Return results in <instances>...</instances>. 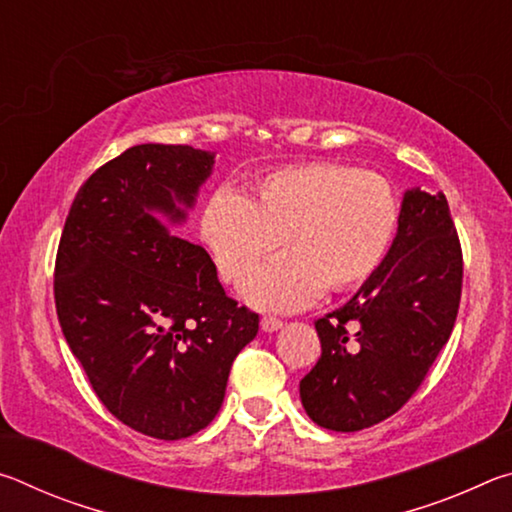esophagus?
Segmentation results:
<instances>
[{
  "label": "esophagus",
  "instance_id": "34e87169",
  "mask_svg": "<svg viewBox=\"0 0 512 512\" xmlns=\"http://www.w3.org/2000/svg\"><path fill=\"white\" fill-rule=\"evenodd\" d=\"M259 325H262L264 332H277V329H280L284 323H282L280 318H275V316H262V320H259Z\"/></svg>",
  "mask_w": 512,
  "mask_h": 512
}]
</instances>
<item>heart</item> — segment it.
<instances>
[{
	"label": "heart",
	"instance_id": "heart-1",
	"mask_svg": "<svg viewBox=\"0 0 512 512\" xmlns=\"http://www.w3.org/2000/svg\"><path fill=\"white\" fill-rule=\"evenodd\" d=\"M400 205L377 173L345 164H289L264 173L241 196L214 192L201 212V239L225 282H237L280 248L287 255L255 268L244 298L259 309L307 307L325 289L350 291L375 275L393 244Z\"/></svg>",
	"mask_w": 512,
	"mask_h": 512
}]
</instances>
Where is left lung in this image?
I'll use <instances>...</instances> for the list:
<instances>
[{"mask_svg": "<svg viewBox=\"0 0 512 512\" xmlns=\"http://www.w3.org/2000/svg\"><path fill=\"white\" fill-rule=\"evenodd\" d=\"M461 287V241L445 194L409 189L375 275L316 320L323 352L300 381L309 418L332 431H359L400 411L449 341Z\"/></svg>", "mask_w": 512, "mask_h": 512, "instance_id": "left-lung-1", "label": "left lung"}]
</instances>
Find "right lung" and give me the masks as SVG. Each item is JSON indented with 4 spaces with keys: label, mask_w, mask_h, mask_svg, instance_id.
Here are the masks:
<instances>
[{
    "label": "right lung",
    "mask_w": 512,
    "mask_h": 512,
    "mask_svg": "<svg viewBox=\"0 0 512 512\" xmlns=\"http://www.w3.org/2000/svg\"><path fill=\"white\" fill-rule=\"evenodd\" d=\"M214 153L137 144L99 167L69 207L54 273L56 314L103 406L160 440L205 429L259 316L225 296L183 223Z\"/></svg>",
    "instance_id": "right-lung-1"
}]
</instances>
